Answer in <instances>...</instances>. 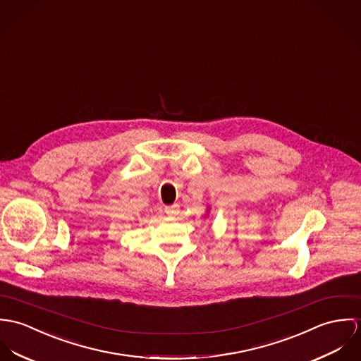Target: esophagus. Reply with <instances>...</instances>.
I'll list each match as a JSON object with an SVG mask.
<instances>
[{"mask_svg":"<svg viewBox=\"0 0 361 361\" xmlns=\"http://www.w3.org/2000/svg\"><path fill=\"white\" fill-rule=\"evenodd\" d=\"M164 212H166V214H169V216H174V214H177V204L166 206V207H164Z\"/></svg>","mask_w":361,"mask_h":361,"instance_id":"esophagus-1","label":"esophagus"}]
</instances>
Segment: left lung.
Returning <instances> with one entry per match:
<instances>
[{
	"label": "left lung",
	"mask_w": 361,
	"mask_h": 361,
	"mask_svg": "<svg viewBox=\"0 0 361 361\" xmlns=\"http://www.w3.org/2000/svg\"><path fill=\"white\" fill-rule=\"evenodd\" d=\"M209 209H210V207L207 206V207H206V214H204V216H209Z\"/></svg>",
	"instance_id": "1"
}]
</instances>
